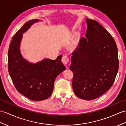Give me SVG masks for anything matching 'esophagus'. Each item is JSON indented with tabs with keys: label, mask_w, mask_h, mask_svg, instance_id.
I'll return each instance as SVG.
<instances>
[{
	"label": "esophagus",
	"mask_w": 126,
	"mask_h": 126,
	"mask_svg": "<svg viewBox=\"0 0 126 126\" xmlns=\"http://www.w3.org/2000/svg\"><path fill=\"white\" fill-rule=\"evenodd\" d=\"M61 61H62V62L64 65H67L69 62V58L67 57V56H63L62 58Z\"/></svg>",
	"instance_id": "esophagus-1"
}]
</instances>
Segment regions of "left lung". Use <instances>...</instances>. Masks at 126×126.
Instances as JSON below:
<instances>
[{
  "label": "left lung",
  "instance_id": "8db88e82",
  "mask_svg": "<svg viewBox=\"0 0 126 126\" xmlns=\"http://www.w3.org/2000/svg\"><path fill=\"white\" fill-rule=\"evenodd\" d=\"M85 37L72 53V87L79 98L90 100L111 88L119 69L118 48L111 35L94 20L86 19Z\"/></svg>",
  "mask_w": 126,
  "mask_h": 126
}]
</instances>
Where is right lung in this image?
<instances>
[{
	"instance_id": "1",
	"label": "right lung",
	"mask_w": 126,
	"mask_h": 126,
	"mask_svg": "<svg viewBox=\"0 0 126 126\" xmlns=\"http://www.w3.org/2000/svg\"><path fill=\"white\" fill-rule=\"evenodd\" d=\"M37 19L28 21L13 36L8 52V69L17 91L29 99L41 101L52 94L55 79L66 69L61 62L62 55L56 60L44 59L33 64L22 57L20 45L23 33Z\"/></svg>"
}]
</instances>
